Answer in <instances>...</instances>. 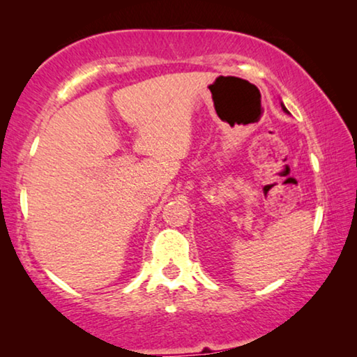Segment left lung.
<instances>
[{
    "mask_svg": "<svg viewBox=\"0 0 357 357\" xmlns=\"http://www.w3.org/2000/svg\"><path fill=\"white\" fill-rule=\"evenodd\" d=\"M282 110H284V112H287V110H286V107H284V105H282Z\"/></svg>",
    "mask_w": 357,
    "mask_h": 357,
    "instance_id": "left-lung-1",
    "label": "left lung"
}]
</instances>
